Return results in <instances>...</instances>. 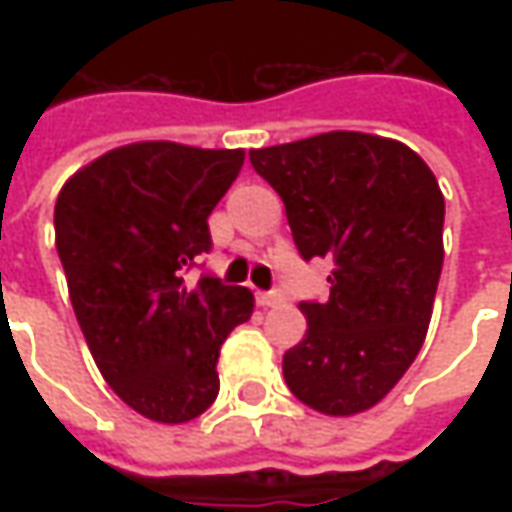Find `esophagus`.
<instances>
[{
  "mask_svg": "<svg viewBox=\"0 0 512 512\" xmlns=\"http://www.w3.org/2000/svg\"><path fill=\"white\" fill-rule=\"evenodd\" d=\"M256 302H259L262 307L282 305V293H279V290H270V293H259V296H256Z\"/></svg>",
  "mask_w": 512,
  "mask_h": 512,
  "instance_id": "esophagus-1",
  "label": "esophagus"
}]
</instances>
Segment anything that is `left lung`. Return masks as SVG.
Returning a JSON list of instances; mask_svg holds the SVG:
<instances>
[{
    "label": "left lung",
    "instance_id": "1",
    "mask_svg": "<svg viewBox=\"0 0 512 512\" xmlns=\"http://www.w3.org/2000/svg\"><path fill=\"white\" fill-rule=\"evenodd\" d=\"M305 259H333L327 302L282 359L290 393L325 416L379 404L422 350L444 262V196L396 139L330 130L250 150Z\"/></svg>",
    "mask_w": 512,
    "mask_h": 512
}]
</instances>
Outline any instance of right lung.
<instances>
[{
	"instance_id": "1",
	"label": "right lung",
	"mask_w": 512,
	"mask_h": 512,
	"mask_svg": "<svg viewBox=\"0 0 512 512\" xmlns=\"http://www.w3.org/2000/svg\"><path fill=\"white\" fill-rule=\"evenodd\" d=\"M242 165V148L133 142L59 190L56 250L76 322L113 393L150 422H190L216 402L219 350L253 313L247 287L185 285Z\"/></svg>"
}]
</instances>
